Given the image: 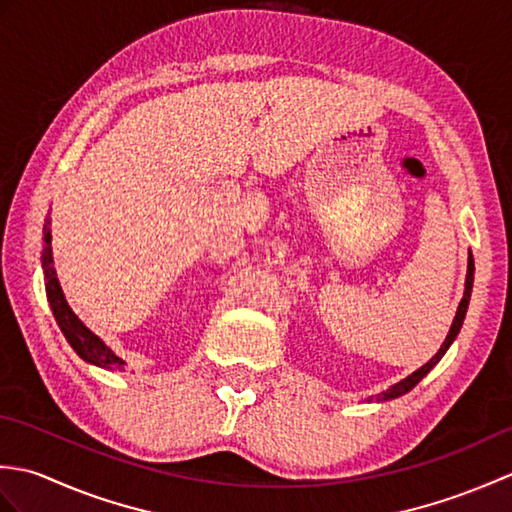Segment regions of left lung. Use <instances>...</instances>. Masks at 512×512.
I'll use <instances>...</instances> for the list:
<instances>
[{
    "instance_id": "1",
    "label": "left lung",
    "mask_w": 512,
    "mask_h": 512,
    "mask_svg": "<svg viewBox=\"0 0 512 512\" xmlns=\"http://www.w3.org/2000/svg\"><path fill=\"white\" fill-rule=\"evenodd\" d=\"M473 270H475V266H473V257L469 255V273H466L464 297H462V301H460L458 312H455V319H453L451 330H449V334H447V339H444L442 347L438 350V354L433 356L427 365H422L420 369H416V372H413L411 376H407L405 380H400V383H396L394 387H389L387 391H383V394H380V398H383V400H391V398H398V396H402V394H407L409 389L416 387V385L420 383V380H422L424 376H427V374L431 372V369L440 363V358L444 356V352L449 350V345L455 341V336H458V332H460V328H462V323H464L466 308H469V299H471V290H473Z\"/></svg>"
}]
</instances>
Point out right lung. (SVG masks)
<instances>
[{
    "label": "right lung",
    "instance_id": "right-lung-1",
    "mask_svg": "<svg viewBox=\"0 0 512 512\" xmlns=\"http://www.w3.org/2000/svg\"><path fill=\"white\" fill-rule=\"evenodd\" d=\"M50 239L52 237H50V215H48L46 224H43V242H46V246H43L41 262H43V277H46L48 301L61 332L65 334V339H68V343L74 347V352L79 354L83 361L99 367H107V369H123L121 358H118L110 347L99 339V336L85 328V325L79 321V317H76L72 308L68 306V301H65L57 273H54V266H52Z\"/></svg>",
    "mask_w": 512,
    "mask_h": 512
}]
</instances>
